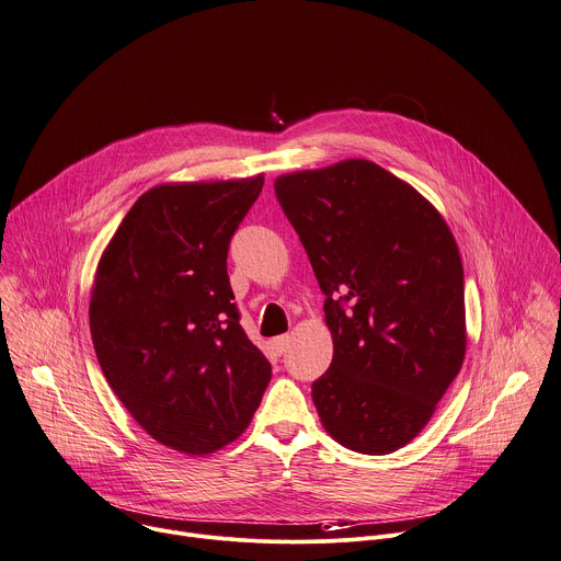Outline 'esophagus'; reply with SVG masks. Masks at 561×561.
Masks as SVG:
<instances>
[{
	"label": "esophagus",
	"mask_w": 561,
	"mask_h": 561,
	"mask_svg": "<svg viewBox=\"0 0 561 561\" xmlns=\"http://www.w3.org/2000/svg\"><path fill=\"white\" fill-rule=\"evenodd\" d=\"M288 345H290V336H288V334H282V336H275V339H273V350H275L277 354H284V352L288 350Z\"/></svg>",
	"instance_id": "1"
}]
</instances>
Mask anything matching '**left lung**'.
<instances>
[{"label":"left lung","instance_id":"8db88e82","mask_svg":"<svg viewBox=\"0 0 561 561\" xmlns=\"http://www.w3.org/2000/svg\"><path fill=\"white\" fill-rule=\"evenodd\" d=\"M275 196L325 295L321 425L352 451L392 454L427 425L465 358L456 240L414 186L369 160L279 175Z\"/></svg>","mask_w":561,"mask_h":561}]
</instances>
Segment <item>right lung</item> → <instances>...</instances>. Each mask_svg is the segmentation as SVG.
I'll return each instance as SVG.
<instances>
[{
  "label": "right lung",
  "instance_id": "add662e5",
  "mask_svg": "<svg viewBox=\"0 0 561 561\" xmlns=\"http://www.w3.org/2000/svg\"><path fill=\"white\" fill-rule=\"evenodd\" d=\"M262 186L264 175L158 184L96 268L90 332L103 375L153 440L190 456L236 440L271 381L227 273L231 238Z\"/></svg>",
  "mask_w": 561,
  "mask_h": 561
}]
</instances>
